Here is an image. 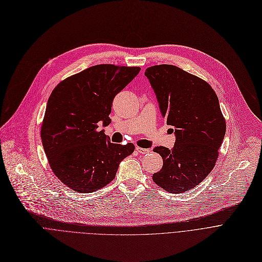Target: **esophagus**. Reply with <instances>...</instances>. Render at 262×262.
<instances>
[{"mask_svg": "<svg viewBox=\"0 0 262 262\" xmlns=\"http://www.w3.org/2000/svg\"><path fill=\"white\" fill-rule=\"evenodd\" d=\"M136 150H137L139 154H142V155L149 152V149H147V148H142V147H139V146L136 147Z\"/></svg>", "mask_w": 262, "mask_h": 262, "instance_id": "1", "label": "esophagus"}]
</instances>
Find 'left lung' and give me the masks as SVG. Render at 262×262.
Listing matches in <instances>:
<instances>
[{
	"mask_svg": "<svg viewBox=\"0 0 262 262\" xmlns=\"http://www.w3.org/2000/svg\"><path fill=\"white\" fill-rule=\"evenodd\" d=\"M145 76L176 136L172 149H154L163 159V168L152 179L165 191L181 194L194 189L213 169L226 133L225 118L211 86L194 74L161 64L148 67Z\"/></svg>",
	"mask_w": 262,
	"mask_h": 262,
	"instance_id": "1",
	"label": "left lung"
}]
</instances>
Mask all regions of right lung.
Here are the masks:
<instances>
[{"instance_id": "1", "label": "right lung", "mask_w": 262, "mask_h": 262, "mask_svg": "<svg viewBox=\"0 0 262 262\" xmlns=\"http://www.w3.org/2000/svg\"><path fill=\"white\" fill-rule=\"evenodd\" d=\"M138 66L99 64L60 82L53 90L41 124V141L54 174L79 193L100 190L115 178L135 145L111 143L98 122L107 125L112 103L140 71Z\"/></svg>"}]
</instances>
